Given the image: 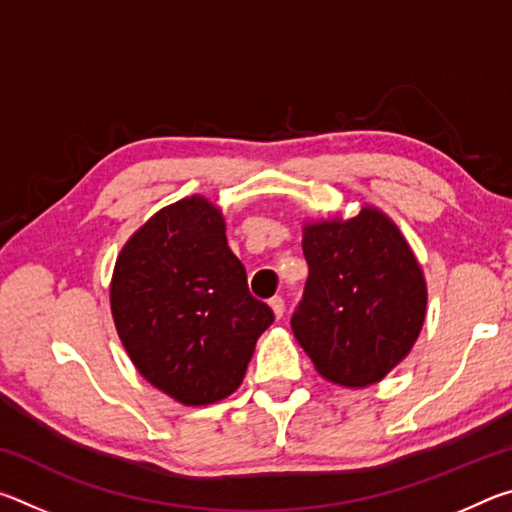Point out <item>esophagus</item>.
<instances>
[{"mask_svg": "<svg viewBox=\"0 0 512 512\" xmlns=\"http://www.w3.org/2000/svg\"><path fill=\"white\" fill-rule=\"evenodd\" d=\"M268 305H271L275 318H282V314H284V300L280 296H273L271 300H268Z\"/></svg>", "mask_w": 512, "mask_h": 512, "instance_id": "34e87169", "label": "esophagus"}]
</instances>
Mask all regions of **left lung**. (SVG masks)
<instances>
[{"instance_id": "8db88e82", "label": "left lung", "mask_w": 512, "mask_h": 512, "mask_svg": "<svg viewBox=\"0 0 512 512\" xmlns=\"http://www.w3.org/2000/svg\"><path fill=\"white\" fill-rule=\"evenodd\" d=\"M309 264L291 329L320 377L345 388L377 384L418 341L427 282L409 241L363 205L352 219L302 225Z\"/></svg>"}]
</instances>
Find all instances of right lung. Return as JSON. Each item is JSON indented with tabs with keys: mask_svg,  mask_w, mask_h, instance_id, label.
<instances>
[{
	"mask_svg": "<svg viewBox=\"0 0 512 512\" xmlns=\"http://www.w3.org/2000/svg\"><path fill=\"white\" fill-rule=\"evenodd\" d=\"M117 334L137 372L185 406L232 395L273 311L248 291L223 212L187 196L126 241L110 282Z\"/></svg>",
	"mask_w": 512,
	"mask_h": 512,
	"instance_id": "right-lung-1",
	"label": "right lung"
}]
</instances>
